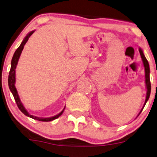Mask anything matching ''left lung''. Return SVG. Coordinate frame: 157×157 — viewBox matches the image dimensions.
I'll return each instance as SVG.
<instances>
[{
	"instance_id": "1",
	"label": "left lung",
	"mask_w": 157,
	"mask_h": 157,
	"mask_svg": "<svg viewBox=\"0 0 157 157\" xmlns=\"http://www.w3.org/2000/svg\"><path fill=\"white\" fill-rule=\"evenodd\" d=\"M139 52H140V55L141 56V58H142L143 62H144V65L145 67V72H146V89H147V93H146V101H145L144 103V106L146 105V102L148 101V98H149L150 94H151V82H150V77H149V73H150V69H149V65H148V61H147L146 57H145L144 55V52H143L142 49H139ZM144 107H143L141 111H143ZM141 111L140 112V113H141Z\"/></svg>"
}]
</instances>
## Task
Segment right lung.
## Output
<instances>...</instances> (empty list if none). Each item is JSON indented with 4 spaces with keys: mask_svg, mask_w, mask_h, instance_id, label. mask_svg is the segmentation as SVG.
I'll use <instances>...</instances> for the list:
<instances>
[{
    "mask_svg": "<svg viewBox=\"0 0 157 157\" xmlns=\"http://www.w3.org/2000/svg\"><path fill=\"white\" fill-rule=\"evenodd\" d=\"M33 33H34V31L30 32V33H29L28 36L25 37V39L23 40V41L22 42V44H20V46H19L18 49L16 50V52H15L14 54H13L12 59H11V66L10 71H9L8 83H9V89H10V90H11V93H12V94H13V98H14V100H15V101H16V103H17V106H18L19 109L20 110V111H22L25 116L32 118V119H33L38 120V121H52V120H55L56 119H57L59 116H61L62 113H63L64 109H65V108H64V109L63 110V111H61L59 114L55 116V117H50V118H40V117H35V116L30 115V114L26 111V109H25V107L22 105V103L21 102L20 99H19L18 92H17L16 87H15V85H14L15 84V69H16V67H17V63H18L19 56H20L21 53H22V51L23 50V48H24V46L25 45V44L27 43V41L28 40L29 38H30V36H31Z\"/></svg>",
    "mask_w": 157,
    "mask_h": 157,
    "instance_id": "right-lung-1",
    "label": "right lung"
}]
</instances>
